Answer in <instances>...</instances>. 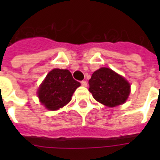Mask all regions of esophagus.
I'll use <instances>...</instances> for the list:
<instances>
[{"label": "esophagus", "mask_w": 160, "mask_h": 160, "mask_svg": "<svg viewBox=\"0 0 160 160\" xmlns=\"http://www.w3.org/2000/svg\"><path fill=\"white\" fill-rule=\"evenodd\" d=\"M81 85L84 86V87H86V86H87V82H86L85 80H82V81H81Z\"/></svg>", "instance_id": "34e87169"}]
</instances>
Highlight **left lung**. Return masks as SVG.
Listing matches in <instances>:
<instances>
[{"instance_id":"8db88e82","label":"left lung","mask_w":160,"mask_h":160,"mask_svg":"<svg viewBox=\"0 0 160 160\" xmlns=\"http://www.w3.org/2000/svg\"><path fill=\"white\" fill-rule=\"evenodd\" d=\"M89 85L94 99L108 107L124 104L130 93V84L123 76L106 67L93 73Z\"/></svg>"}]
</instances>
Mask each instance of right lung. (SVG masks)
<instances>
[{"instance_id": "right-lung-1", "label": "right lung", "mask_w": 160, "mask_h": 160, "mask_svg": "<svg viewBox=\"0 0 160 160\" xmlns=\"http://www.w3.org/2000/svg\"><path fill=\"white\" fill-rule=\"evenodd\" d=\"M80 85L68 70L54 69L47 74L37 91L40 102L50 110H57L71 100Z\"/></svg>"}]
</instances>
